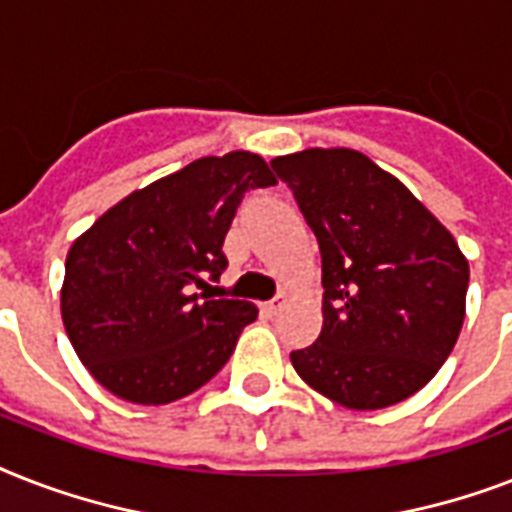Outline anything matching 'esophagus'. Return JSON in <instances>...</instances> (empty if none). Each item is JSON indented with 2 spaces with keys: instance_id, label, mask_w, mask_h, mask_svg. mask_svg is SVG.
<instances>
[{
  "instance_id": "esophagus-1",
  "label": "esophagus",
  "mask_w": 512,
  "mask_h": 512,
  "mask_svg": "<svg viewBox=\"0 0 512 512\" xmlns=\"http://www.w3.org/2000/svg\"><path fill=\"white\" fill-rule=\"evenodd\" d=\"M287 305V297L279 295L276 300H271V303H263V313L268 316V319H273V316H279V311Z\"/></svg>"
}]
</instances>
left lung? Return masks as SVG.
<instances>
[{
	"mask_svg": "<svg viewBox=\"0 0 512 512\" xmlns=\"http://www.w3.org/2000/svg\"><path fill=\"white\" fill-rule=\"evenodd\" d=\"M321 249V324L292 366L345 409H385L425 388L465 321L468 257L396 175L353 148L276 156Z\"/></svg>",
	"mask_w": 512,
	"mask_h": 512,
	"instance_id": "left-lung-1",
	"label": "left lung"
}]
</instances>
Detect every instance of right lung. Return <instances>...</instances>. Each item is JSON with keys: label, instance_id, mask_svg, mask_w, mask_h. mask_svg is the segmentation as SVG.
I'll list each match as a JSON object with an SVG mask.
<instances>
[{"label": "right lung", "instance_id": "obj_1", "mask_svg": "<svg viewBox=\"0 0 512 512\" xmlns=\"http://www.w3.org/2000/svg\"><path fill=\"white\" fill-rule=\"evenodd\" d=\"M273 183L252 151L204 156L116 201L71 244L63 327L103 388L130 404H172L223 369L257 308L196 287L225 268L241 196Z\"/></svg>", "mask_w": 512, "mask_h": 512}]
</instances>
